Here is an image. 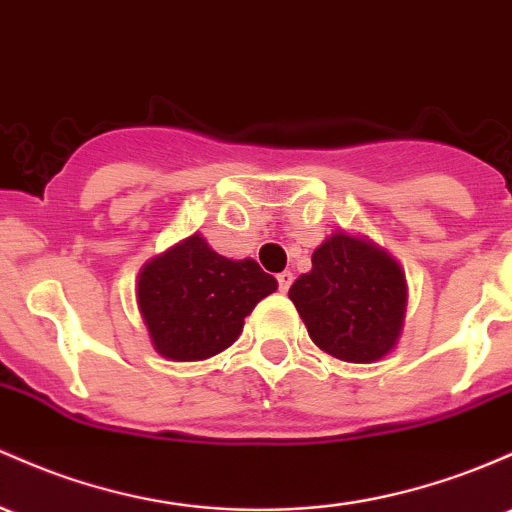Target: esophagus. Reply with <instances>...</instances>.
<instances>
[{
    "label": "esophagus",
    "mask_w": 512,
    "mask_h": 512,
    "mask_svg": "<svg viewBox=\"0 0 512 512\" xmlns=\"http://www.w3.org/2000/svg\"><path fill=\"white\" fill-rule=\"evenodd\" d=\"M291 282H294V274H291V272L277 274V284H279V291H282V294H286V291H289Z\"/></svg>",
    "instance_id": "1"
}]
</instances>
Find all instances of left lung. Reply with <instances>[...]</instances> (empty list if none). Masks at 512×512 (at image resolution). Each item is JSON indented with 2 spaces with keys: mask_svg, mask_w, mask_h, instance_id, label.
<instances>
[{
  "mask_svg": "<svg viewBox=\"0 0 512 512\" xmlns=\"http://www.w3.org/2000/svg\"><path fill=\"white\" fill-rule=\"evenodd\" d=\"M313 269L289 299L320 350L345 362H376L396 345L406 313V279L379 247L335 233L313 252Z\"/></svg>",
  "mask_w": 512,
  "mask_h": 512,
  "instance_id": "8db88e82",
  "label": "left lung"
}]
</instances>
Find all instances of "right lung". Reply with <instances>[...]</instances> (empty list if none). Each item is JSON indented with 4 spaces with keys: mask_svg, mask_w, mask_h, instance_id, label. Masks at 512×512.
<instances>
[{
    "mask_svg": "<svg viewBox=\"0 0 512 512\" xmlns=\"http://www.w3.org/2000/svg\"><path fill=\"white\" fill-rule=\"evenodd\" d=\"M277 289L255 260H228L192 235L138 277V303L160 355L192 362L238 340L245 316Z\"/></svg>",
    "mask_w": 512,
    "mask_h": 512,
    "instance_id": "add662e5",
    "label": "right lung"
}]
</instances>
